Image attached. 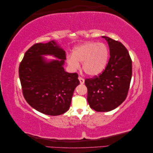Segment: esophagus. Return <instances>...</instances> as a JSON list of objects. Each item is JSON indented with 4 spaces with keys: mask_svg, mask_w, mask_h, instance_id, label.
Wrapping results in <instances>:
<instances>
[{
    "mask_svg": "<svg viewBox=\"0 0 153 153\" xmlns=\"http://www.w3.org/2000/svg\"><path fill=\"white\" fill-rule=\"evenodd\" d=\"M78 79H79L80 82V84H84V78H83L82 77L79 76V77H78Z\"/></svg>",
    "mask_w": 153,
    "mask_h": 153,
    "instance_id": "esophagus-1",
    "label": "esophagus"
}]
</instances>
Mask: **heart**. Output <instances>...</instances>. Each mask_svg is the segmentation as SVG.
<instances>
[{
	"label": "heart",
	"instance_id": "heart-1",
	"mask_svg": "<svg viewBox=\"0 0 153 153\" xmlns=\"http://www.w3.org/2000/svg\"><path fill=\"white\" fill-rule=\"evenodd\" d=\"M108 59V50L103 43L87 42L73 50L72 55L67 57V62L73 70L82 69L88 75L96 76L105 68Z\"/></svg>",
	"mask_w": 153,
	"mask_h": 153
}]
</instances>
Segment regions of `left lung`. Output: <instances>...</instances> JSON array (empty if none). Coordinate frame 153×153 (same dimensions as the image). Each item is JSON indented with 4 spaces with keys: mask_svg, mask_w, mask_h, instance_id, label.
<instances>
[{
    "mask_svg": "<svg viewBox=\"0 0 153 153\" xmlns=\"http://www.w3.org/2000/svg\"><path fill=\"white\" fill-rule=\"evenodd\" d=\"M110 48L108 62L98 76L86 78L87 101L96 112H108L126 100L132 76V61L128 50L118 41L102 36Z\"/></svg>",
    "mask_w": 153,
    "mask_h": 153,
    "instance_id": "obj_1",
    "label": "left lung"
}]
</instances>
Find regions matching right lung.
Returning <instances> with one entry per match:
<instances>
[{
  "mask_svg": "<svg viewBox=\"0 0 153 153\" xmlns=\"http://www.w3.org/2000/svg\"><path fill=\"white\" fill-rule=\"evenodd\" d=\"M43 54L59 59L47 62ZM66 52L54 41L36 43L27 51L19 66L23 95L32 108L48 115L65 113L70 106L73 92L80 84L76 73L64 71Z\"/></svg>",
  "mask_w": 153,
  "mask_h": 153,
  "instance_id": "obj_1",
  "label": "right lung"
}]
</instances>
